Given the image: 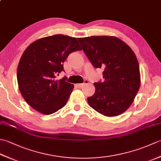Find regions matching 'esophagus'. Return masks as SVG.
<instances>
[{
    "instance_id": "obj_1",
    "label": "esophagus",
    "mask_w": 161,
    "mask_h": 161,
    "mask_svg": "<svg viewBox=\"0 0 161 161\" xmlns=\"http://www.w3.org/2000/svg\"><path fill=\"white\" fill-rule=\"evenodd\" d=\"M84 84H85V83H82V84H77L76 85H75V86H76L77 88H82L84 86Z\"/></svg>"
}]
</instances>
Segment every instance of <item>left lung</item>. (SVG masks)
Here are the masks:
<instances>
[{
	"label": "left lung",
	"instance_id": "8db88e82",
	"mask_svg": "<svg viewBox=\"0 0 161 161\" xmlns=\"http://www.w3.org/2000/svg\"><path fill=\"white\" fill-rule=\"evenodd\" d=\"M77 39L93 67L103 69L104 80L94 83L95 92L88 97V104L106 116L122 114L132 104L141 85L139 64L134 53L114 36Z\"/></svg>",
	"mask_w": 161,
	"mask_h": 161
}]
</instances>
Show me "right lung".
Here are the masks:
<instances>
[{"label":"right lung","instance_id":"obj_1","mask_svg":"<svg viewBox=\"0 0 161 161\" xmlns=\"http://www.w3.org/2000/svg\"><path fill=\"white\" fill-rule=\"evenodd\" d=\"M81 48L76 38L63 35L44 37L30 44L24 51L17 69V81L23 97L30 107L50 115L66 105L74 88L63 77L68 55Z\"/></svg>","mask_w":161,"mask_h":161}]
</instances>
